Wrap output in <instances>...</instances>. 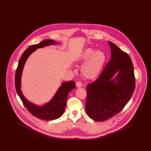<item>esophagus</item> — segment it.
<instances>
[{
  "mask_svg": "<svg viewBox=\"0 0 151 151\" xmlns=\"http://www.w3.org/2000/svg\"><path fill=\"white\" fill-rule=\"evenodd\" d=\"M76 86L77 87L80 88V87H81V86H82L83 84H82V83H81L80 81H78V82L76 83Z\"/></svg>",
  "mask_w": 151,
  "mask_h": 151,
  "instance_id": "34e87169",
  "label": "esophagus"
}]
</instances>
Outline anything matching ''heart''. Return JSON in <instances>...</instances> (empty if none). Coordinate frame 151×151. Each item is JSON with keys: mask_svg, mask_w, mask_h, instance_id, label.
Listing matches in <instances>:
<instances>
[{"mask_svg": "<svg viewBox=\"0 0 151 151\" xmlns=\"http://www.w3.org/2000/svg\"><path fill=\"white\" fill-rule=\"evenodd\" d=\"M106 57L102 51H95L93 49L88 48L81 55L80 60L85 63L81 72L88 79H93L100 73L105 63Z\"/></svg>", "mask_w": 151, "mask_h": 151, "instance_id": "1", "label": "heart"}]
</instances>
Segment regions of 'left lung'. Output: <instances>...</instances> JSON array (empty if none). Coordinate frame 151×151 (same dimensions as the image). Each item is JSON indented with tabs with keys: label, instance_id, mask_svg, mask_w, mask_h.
I'll return each instance as SVG.
<instances>
[{
	"label": "left lung",
	"instance_id": "left-lung-1",
	"mask_svg": "<svg viewBox=\"0 0 151 151\" xmlns=\"http://www.w3.org/2000/svg\"><path fill=\"white\" fill-rule=\"evenodd\" d=\"M111 59L100 76L86 88V110L96 121H104L119 113L131 99L135 88L133 65L129 55L109 41ZM117 72L118 75L112 78Z\"/></svg>",
	"mask_w": 151,
	"mask_h": 151
}]
</instances>
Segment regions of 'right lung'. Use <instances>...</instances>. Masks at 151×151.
Segmentation results:
<instances>
[{
    "label": "right lung",
    "instance_id": "right-lung-1",
    "mask_svg": "<svg viewBox=\"0 0 151 151\" xmlns=\"http://www.w3.org/2000/svg\"><path fill=\"white\" fill-rule=\"evenodd\" d=\"M56 43L57 42L54 40H45L40 43L31 45L22 54L15 74L16 90L23 104L32 115L43 120H54L62 115L65 108L68 94L75 88V83L73 81L62 83V86L58 89L51 100L43 106H40L29 102L22 93L21 91L22 72L27 59L33 52L38 48Z\"/></svg>",
    "mask_w": 151,
    "mask_h": 151
}]
</instances>
